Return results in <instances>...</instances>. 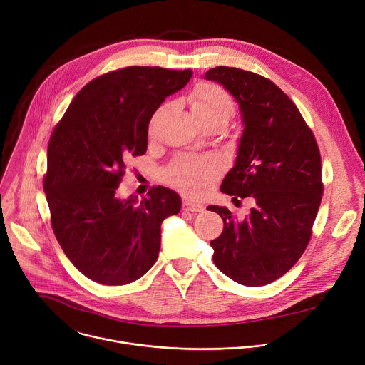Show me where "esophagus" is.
Masks as SVG:
<instances>
[{
  "instance_id": "1",
  "label": "esophagus",
  "mask_w": 365,
  "mask_h": 365,
  "mask_svg": "<svg viewBox=\"0 0 365 365\" xmlns=\"http://www.w3.org/2000/svg\"><path fill=\"white\" fill-rule=\"evenodd\" d=\"M182 207H183L185 211H192V212H201V211H204V208H205L202 204H200V202H192V201H189V200H185L183 204H182Z\"/></svg>"
}]
</instances>
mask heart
<instances>
[{"mask_svg":"<svg viewBox=\"0 0 365 365\" xmlns=\"http://www.w3.org/2000/svg\"><path fill=\"white\" fill-rule=\"evenodd\" d=\"M189 106L193 117L201 126L211 121L226 125L233 113L230 95L218 85L201 83L189 95ZM222 173V161L214 157H182L167 167L165 180L187 197H200L201 193Z\"/></svg>","mask_w":365,"mask_h":365,"instance_id":"b5f03b06","label":"heart"}]
</instances>
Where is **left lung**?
I'll use <instances>...</instances> for the list:
<instances>
[{
  "label": "left lung",
  "instance_id": "left-lung-1",
  "mask_svg": "<svg viewBox=\"0 0 365 365\" xmlns=\"http://www.w3.org/2000/svg\"><path fill=\"white\" fill-rule=\"evenodd\" d=\"M205 79L223 85L239 104L242 132L233 167L220 190L252 198L245 220L226 207L211 240L215 267L239 284L264 286L287 273L304 254L322 202V157L298 107L272 81L252 71L218 66Z\"/></svg>",
  "mask_w": 365,
  "mask_h": 365
}]
</instances>
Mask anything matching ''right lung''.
Returning <instances> with one entry per match:
<instances>
[{"label": "right lung", "instance_id": "add662e5", "mask_svg": "<svg viewBox=\"0 0 365 365\" xmlns=\"http://www.w3.org/2000/svg\"><path fill=\"white\" fill-rule=\"evenodd\" d=\"M192 70L132 66L85 85L56 126L43 190L54 235L88 279L128 284L155 264L161 223L180 211L172 189L157 186L138 201L117 197L132 157L147 153L153 114L186 86Z\"/></svg>", "mask_w": 365, "mask_h": 365}]
</instances>
